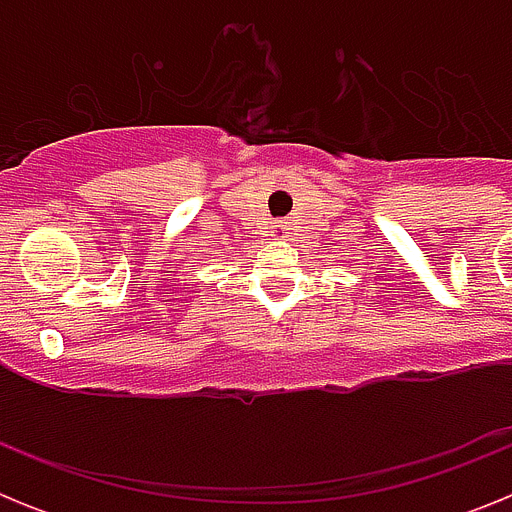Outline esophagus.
<instances>
[{
	"label": "esophagus",
	"instance_id": "obj_1",
	"mask_svg": "<svg viewBox=\"0 0 512 512\" xmlns=\"http://www.w3.org/2000/svg\"><path fill=\"white\" fill-rule=\"evenodd\" d=\"M271 233H274V238H287V233H284V225H274V230H271Z\"/></svg>",
	"mask_w": 512,
	"mask_h": 512
}]
</instances>
